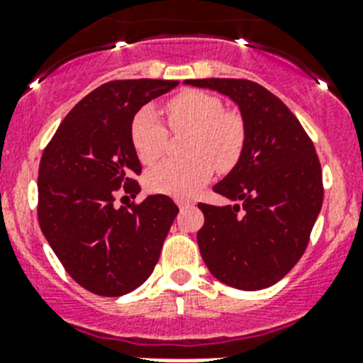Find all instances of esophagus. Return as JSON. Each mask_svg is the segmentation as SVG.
<instances>
[{
  "label": "esophagus",
  "instance_id": "esophagus-1",
  "mask_svg": "<svg viewBox=\"0 0 363 363\" xmlns=\"http://www.w3.org/2000/svg\"><path fill=\"white\" fill-rule=\"evenodd\" d=\"M175 202H177L179 209H184V208H189V206H191V204H189V202H186V201H181V199H177V201H175Z\"/></svg>",
  "mask_w": 363,
  "mask_h": 363
}]
</instances>
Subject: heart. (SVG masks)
Here are the masks:
<instances>
[{"label": "heart", "instance_id": "b5f03b06", "mask_svg": "<svg viewBox=\"0 0 363 363\" xmlns=\"http://www.w3.org/2000/svg\"><path fill=\"white\" fill-rule=\"evenodd\" d=\"M168 121L174 130H189L184 161H166L145 175L150 191L189 197L211 179L213 164L229 170L238 162L245 145L242 116L223 111L220 98L204 91L189 89L172 98L166 105ZM166 128L157 111L141 107L130 123V141L143 164H154L164 154Z\"/></svg>", "mask_w": 363, "mask_h": 363}]
</instances>
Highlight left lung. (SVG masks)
I'll return each instance as SVG.
<instances>
[{"instance_id":"8db88e82","label":"left lung","mask_w":363,"mask_h":363,"mask_svg":"<svg viewBox=\"0 0 363 363\" xmlns=\"http://www.w3.org/2000/svg\"><path fill=\"white\" fill-rule=\"evenodd\" d=\"M238 105L245 145L231 172L213 186L236 204H199V249L209 272L238 290L269 289L306 250L323 208V170L292 111L270 91L242 79L184 80Z\"/></svg>"}]
</instances>
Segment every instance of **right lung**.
I'll use <instances>...</instances> for the list:
<instances>
[{
    "mask_svg": "<svg viewBox=\"0 0 363 363\" xmlns=\"http://www.w3.org/2000/svg\"><path fill=\"white\" fill-rule=\"evenodd\" d=\"M177 80H113L74 105L44 148L37 216L44 238L80 286L120 297L148 279L179 208L166 195L116 208V193L135 197L141 162L130 141L138 111Z\"/></svg>",
    "mask_w": 363,
    "mask_h": 363,
    "instance_id": "1",
    "label": "right lung"
}]
</instances>
